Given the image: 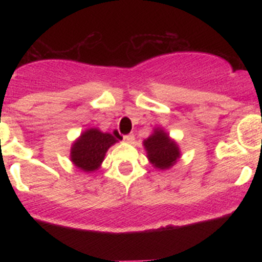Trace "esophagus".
Here are the masks:
<instances>
[{
  "mask_svg": "<svg viewBox=\"0 0 262 262\" xmlns=\"http://www.w3.org/2000/svg\"><path fill=\"white\" fill-rule=\"evenodd\" d=\"M123 140H124L125 143H133V140H134V135H133V134L124 135V137H123Z\"/></svg>",
  "mask_w": 262,
  "mask_h": 262,
  "instance_id": "1",
  "label": "esophagus"
}]
</instances>
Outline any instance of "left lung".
Here are the masks:
<instances>
[{"mask_svg": "<svg viewBox=\"0 0 262 262\" xmlns=\"http://www.w3.org/2000/svg\"><path fill=\"white\" fill-rule=\"evenodd\" d=\"M144 146L148 151L150 162L158 169H169L180 158V151L175 141L169 139V135L161 129H156L154 134L144 140Z\"/></svg>", "mask_w": 262, "mask_h": 262, "instance_id": "left-lung-1", "label": "left lung"}]
</instances>
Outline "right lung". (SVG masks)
Listing matches in <instances>:
<instances>
[{
  "label": "right lung",
  "instance_id": "right-lung-1",
  "mask_svg": "<svg viewBox=\"0 0 262 262\" xmlns=\"http://www.w3.org/2000/svg\"><path fill=\"white\" fill-rule=\"evenodd\" d=\"M116 139L108 133H102L98 129H89L75 141L71 149V160L79 169L95 171L103 161L106 151Z\"/></svg>",
  "mask_w": 262,
  "mask_h": 262
}]
</instances>
